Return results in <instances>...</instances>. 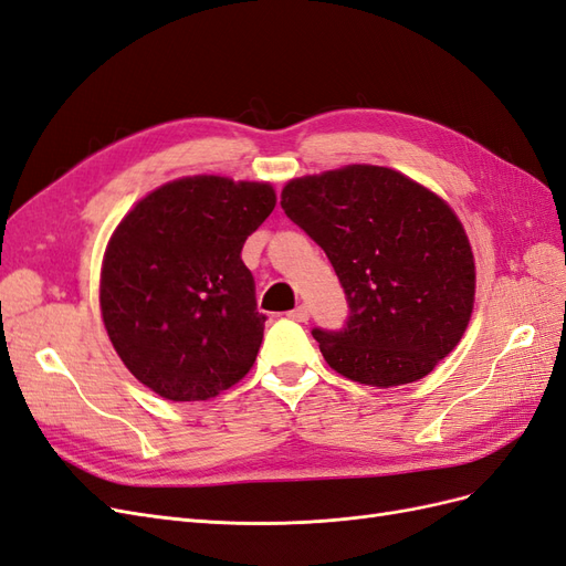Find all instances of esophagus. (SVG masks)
I'll return each mask as SVG.
<instances>
[{"mask_svg": "<svg viewBox=\"0 0 566 566\" xmlns=\"http://www.w3.org/2000/svg\"><path fill=\"white\" fill-rule=\"evenodd\" d=\"M287 318H293V321H297V323H304V321H310V306L306 304H300L297 310H293V312H287Z\"/></svg>", "mask_w": 566, "mask_h": 566, "instance_id": "34e87169", "label": "esophagus"}]
</instances>
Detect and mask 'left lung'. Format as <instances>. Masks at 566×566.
Here are the masks:
<instances>
[{
  "label": "left lung",
  "instance_id": "8db88e82",
  "mask_svg": "<svg viewBox=\"0 0 566 566\" xmlns=\"http://www.w3.org/2000/svg\"><path fill=\"white\" fill-rule=\"evenodd\" d=\"M281 208L345 290V325L312 328L331 368L361 385H406L458 345L472 316L474 260L439 196L394 169L349 165L293 179Z\"/></svg>",
  "mask_w": 566,
  "mask_h": 566
}]
</instances>
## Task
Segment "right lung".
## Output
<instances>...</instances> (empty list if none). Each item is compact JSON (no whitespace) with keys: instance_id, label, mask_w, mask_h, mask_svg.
I'll list each match as a JSON object with an SVG mask.
<instances>
[{"instance_id":"1","label":"right lung","mask_w":566,"mask_h":566,"mask_svg":"<svg viewBox=\"0 0 566 566\" xmlns=\"http://www.w3.org/2000/svg\"><path fill=\"white\" fill-rule=\"evenodd\" d=\"M273 208L269 184L188 177L119 221L101 314L123 364L163 399H212L252 368L266 316L241 252Z\"/></svg>"}]
</instances>
